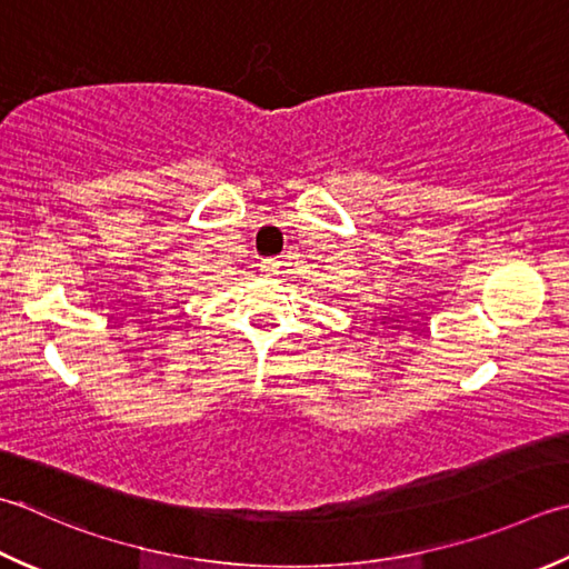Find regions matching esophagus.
Returning <instances> with one entry per match:
<instances>
[{
	"label": "esophagus",
	"mask_w": 569,
	"mask_h": 569,
	"mask_svg": "<svg viewBox=\"0 0 569 569\" xmlns=\"http://www.w3.org/2000/svg\"><path fill=\"white\" fill-rule=\"evenodd\" d=\"M283 269V263L281 261H273V259H266V261H261V271L266 273V276H276L278 271Z\"/></svg>",
	"instance_id": "esophagus-1"
}]
</instances>
